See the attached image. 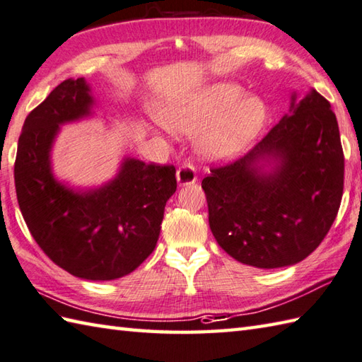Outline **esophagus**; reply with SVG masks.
<instances>
[{"label": "esophagus", "instance_id": "obj_1", "mask_svg": "<svg viewBox=\"0 0 362 362\" xmlns=\"http://www.w3.org/2000/svg\"><path fill=\"white\" fill-rule=\"evenodd\" d=\"M176 181H178L180 186H190V184H194L197 181L195 167L190 162L180 167L178 172H176Z\"/></svg>", "mask_w": 362, "mask_h": 362}]
</instances>
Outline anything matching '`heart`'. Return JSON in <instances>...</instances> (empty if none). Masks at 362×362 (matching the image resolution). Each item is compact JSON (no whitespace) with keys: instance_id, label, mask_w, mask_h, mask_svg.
Masks as SVG:
<instances>
[{"instance_id":"1","label":"heart","mask_w":362,"mask_h":362,"mask_svg":"<svg viewBox=\"0 0 362 362\" xmlns=\"http://www.w3.org/2000/svg\"><path fill=\"white\" fill-rule=\"evenodd\" d=\"M156 120L175 134L197 136L202 156L222 164L240 158L262 134L269 106L238 84L217 83L164 101Z\"/></svg>"}]
</instances>
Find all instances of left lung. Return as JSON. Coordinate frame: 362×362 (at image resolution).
I'll return each mask as SVG.
<instances>
[{
	"label": "left lung",
	"mask_w": 362,
	"mask_h": 362,
	"mask_svg": "<svg viewBox=\"0 0 362 362\" xmlns=\"http://www.w3.org/2000/svg\"><path fill=\"white\" fill-rule=\"evenodd\" d=\"M217 243L242 264L278 269L320 245L344 192V151L329 103L291 95L281 120L252 151L202 182Z\"/></svg>",
	"instance_id": "obj_1"
}]
</instances>
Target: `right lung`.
<instances>
[{
  "label": "right lung",
  "mask_w": 362,
  "mask_h": 362,
  "mask_svg": "<svg viewBox=\"0 0 362 362\" xmlns=\"http://www.w3.org/2000/svg\"><path fill=\"white\" fill-rule=\"evenodd\" d=\"M84 78L65 79L26 117L13 176L20 211L51 261L90 281L131 274L159 239L165 203L176 190L175 167L123 156L114 178L76 187L56 178L53 146L64 124L97 115Z\"/></svg>",
  "instance_id": "add662e5"
}]
</instances>
